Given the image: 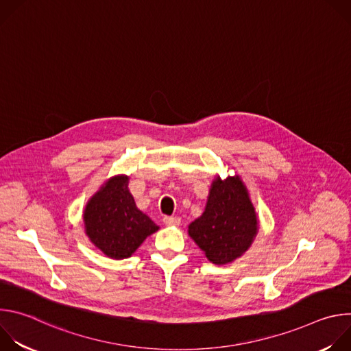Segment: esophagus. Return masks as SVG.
Here are the masks:
<instances>
[{
  "label": "esophagus",
  "instance_id": "1",
  "mask_svg": "<svg viewBox=\"0 0 351 351\" xmlns=\"http://www.w3.org/2000/svg\"><path fill=\"white\" fill-rule=\"evenodd\" d=\"M164 223L167 226H178L180 223V218L179 217H164Z\"/></svg>",
  "mask_w": 351,
  "mask_h": 351
}]
</instances>
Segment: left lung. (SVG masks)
<instances>
[{
    "label": "left lung",
    "instance_id": "1",
    "mask_svg": "<svg viewBox=\"0 0 351 351\" xmlns=\"http://www.w3.org/2000/svg\"><path fill=\"white\" fill-rule=\"evenodd\" d=\"M187 233L215 265L234 261L252 247L258 217L239 175L214 178L204 213L189 225Z\"/></svg>",
    "mask_w": 351,
    "mask_h": 351
}]
</instances>
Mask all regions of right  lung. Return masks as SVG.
<instances>
[{"mask_svg": "<svg viewBox=\"0 0 351 351\" xmlns=\"http://www.w3.org/2000/svg\"><path fill=\"white\" fill-rule=\"evenodd\" d=\"M83 223L88 240L112 260L130 257L149 234L160 229L137 208L129 191L128 175L110 178L90 197Z\"/></svg>", "mask_w": 351, "mask_h": 351, "instance_id": "add662e5", "label": "right lung"}]
</instances>
